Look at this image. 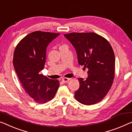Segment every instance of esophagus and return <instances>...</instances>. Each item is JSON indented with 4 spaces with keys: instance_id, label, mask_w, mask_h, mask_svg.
<instances>
[{
    "instance_id": "esophagus-1",
    "label": "esophagus",
    "mask_w": 132,
    "mask_h": 132,
    "mask_svg": "<svg viewBox=\"0 0 132 132\" xmlns=\"http://www.w3.org/2000/svg\"><path fill=\"white\" fill-rule=\"evenodd\" d=\"M70 78H62L61 81L63 82H67L68 81H70Z\"/></svg>"
}]
</instances>
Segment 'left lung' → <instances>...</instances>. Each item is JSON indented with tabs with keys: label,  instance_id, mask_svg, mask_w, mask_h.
Here are the masks:
<instances>
[{
	"label": "left lung",
	"instance_id": "1",
	"mask_svg": "<svg viewBox=\"0 0 132 132\" xmlns=\"http://www.w3.org/2000/svg\"><path fill=\"white\" fill-rule=\"evenodd\" d=\"M74 46L78 64L88 69L86 80L79 78L75 98L84 105L96 104L110 90L114 77L115 57L110 44L94 32L65 34Z\"/></svg>",
	"mask_w": 132,
	"mask_h": 132
}]
</instances>
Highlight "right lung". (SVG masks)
Wrapping results in <instances>:
<instances>
[{"label": "right lung", "instance_id": "right-lung-1", "mask_svg": "<svg viewBox=\"0 0 132 132\" xmlns=\"http://www.w3.org/2000/svg\"><path fill=\"white\" fill-rule=\"evenodd\" d=\"M59 35L33 32L19 42L14 52L13 64L18 78L25 92L36 103L52 100L60 86L58 80L40 74L45 65L46 48Z\"/></svg>", "mask_w": 132, "mask_h": 132}]
</instances>
